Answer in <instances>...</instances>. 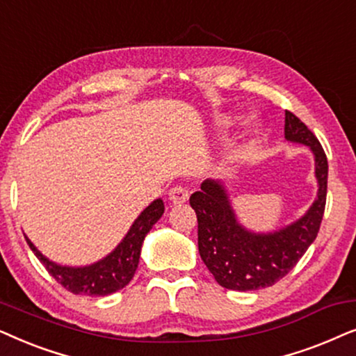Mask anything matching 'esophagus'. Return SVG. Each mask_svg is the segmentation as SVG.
Segmentation results:
<instances>
[{
	"mask_svg": "<svg viewBox=\"0 0 356 356\" xmlns=\"http://www.w3.org/2000/svg\"><path fill=\"white\" fill-rule=\"evenodd\" d=\"M169 200L174 203V205H181V203H186L188 200V191L186 187L175 186L169 191Z\"/></svg>",
	"mask_w": 356,
	"mask_h": 356,
	"instance_id": "34e87169",
	"label": "esophagus"
}]
</instances>
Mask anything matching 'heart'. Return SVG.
Instances as JSON below:
<instances>
[{"label":"heart","mask_w":356,"mask_h":356,"mask_svg":"<svg viewBox=\"0 0 356 356\" xmlns=\"http://www.w3.org/2000/svg\"><path fill=\"white\" fill-rule=\"evenodd\" d=\"M236 120L234 117H231V115H221V117H218V120H216V123H218V127H227V125H231V123H233ZM252 130H255L257 129V123H252Z\"/></svg>","instance_id":"b5f03b06"}]
</instances>
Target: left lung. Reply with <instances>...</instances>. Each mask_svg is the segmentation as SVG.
I'll return each instance as SVG.
<instances>
[{
  "mask_svg": "<svg viewBox=\"0 0 356 356\" xmlns=\"http://www.w3.org/2000/svg\"><path fill=\"white\" fill-rule=\"evenodd\" d=\"M285 140L307 146L314 156L317 195L296 221L268 233H255L238 220L221 181L207 179L191 197L198 221V252L215 280L227 290L255 291L272 286L295 267L319 233L329 170L325 153L314 134L288 111Z\"/></svg>",
  "mask_w": 356,
  "mask_h": 356,
  "instance_id": "1",
  "label": "left lung"
}]
</instances>
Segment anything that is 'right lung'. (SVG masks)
<instances>
[{"label": "right lung", "mask_w": 356, "mask_h": 356, "mask_svg": "<svg viewBox=\"0 0 356 356\" xmlns=\"http://www.w3.org/2000/svg\"><path fill=\"white\" fill-rule=\"evenodd\" d=\"M163 213L164 202L161 198H156L140 213L134 225L130 226L129 233L111 254H107L97 262L83 265V267L56 264L54 260L47 259L27 236L26 241L35 257L45 265L51 277L66 290L74 295L107 296L125 288L134 278L136 268H138L141 245H143L146 234L149 233L154 222H158L159 218L163 216Z\"/></svg>", "instance_id": "1"}]
</instances>
